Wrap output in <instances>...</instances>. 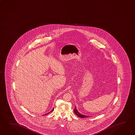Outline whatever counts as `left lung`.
Masks as SVG:
<instances>
[{"label":"left lung","instance_id":"obj_1","mask_svg":"<svg viewBox=\"0 0 135 135\" xmlns=\"http://www.w3.org/2000/svg\"><path fill=\"white\" fill-rule=\"evenodd\" d=\"M74 112L75 114H76V115H77V116H78V117H80V118H85V117H88V116H87V115H82L81 114H80L79 112L78 111V110H77V108H76V107H75V108L74 109Z\"/></svg>","mask_w":135,"mask_h":135}]
</instances>
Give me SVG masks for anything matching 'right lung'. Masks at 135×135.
Listing matches in <instances>:
<instances>
[{
    "label": "right lung",
    "instance_id": "obj_1",
    "mask_svg": "<svg viewBox=\"0 0 135 135\" xmlns=\"http://www.w3.org/2000/svg\"><path fill=\"white\" fill-rule=\"evenodd\" d=\"M54 108H53V109H52V111H51L50 112H52V111H53V110H54ZM50 112H49V113H48V114H49V113H50ZM45 114V115H46V114Z\"/></svg>",
    "mask_w": 135,
    "mask_h": 135
}]
</instances>
